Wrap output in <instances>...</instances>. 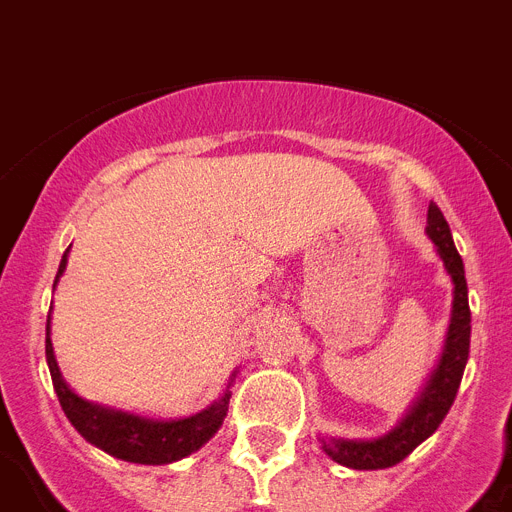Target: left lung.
I'll use <instances>...</instances> for the list:
<instances>
[{
    "mask_svg": "<svg viewBox=\"0 0 512 512\" xmlns=\"http://www.w3.org/2000/svg\"><path fill=\"white\" fill-rule=\"evenodd\" d=\"M427 234L435 242L437 255L442 257L445 270L453 278V317H450L448 338L437 369L432 372V380L424 388L422 398L414 403V409L406 414L393 432H388L380 440H330L322 442V450L341 466L359 468H390L401 463L416 445H422L432 432L448 416L450 406L455 401V393L461 388L463 369L468 362V343H471V309H468V286L466 273H463V260L450 236V226L442 216V210L435 203H429L427 210Z\"/></svg>",
    "mask_w": 512,
    "mask_h": 512,
    "instance_id": "1",
    "label": "left lung"
}]
</instances>
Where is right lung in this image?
<instances>
[{
    "mask_svg": "<svg viewBox=\"0 0 512 512\" xmlns=\"http://www.w3.org/2000/svg\"><path fill=\"white\" fill-rule=\"evenodd\" d=\"M70 252V249H67ZM67 252H64L62 263H59V276L64 273L67 265ZM46 362H49L51 382L57 390L59 406L72 422V427L96 448L106 450L114 458L130 463H145V466H161V463L179 461L184 455L195 453L203 448L210 437L216 435L218 427L223 424V416L229 411L231 393H223L218 403L190 419H176V422H156V419H143V416L127 414V411L103 409L96 403L83 401L80 395L67 388L62 380L54 359L49 338V320H46Z\"/></svg>",
    "mask_w": 512,
    "mask_h": 512,
    "instance_id": "right-lung-1",
    "label": "right lung"
}]
</instances>
